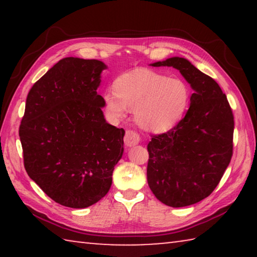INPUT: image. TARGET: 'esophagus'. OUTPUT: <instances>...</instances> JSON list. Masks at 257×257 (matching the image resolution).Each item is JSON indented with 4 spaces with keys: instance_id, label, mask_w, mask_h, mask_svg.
<instances>
[{
    "instance_id": "esophagus-1",
    "label": "esophagus",
    "mask_w": 257,
    "mask_h": 257,
    "mask_svg": "<svg viewBox=\"0 0 257 257\" xmlns=\"http://www.w3.org/2000/svg\"><path fill=\"white\" fill-rule=\"evenodd\" d=\"M124 145L128 146V147H132L137 145L139 142H141V136H139V134L134 132V130H127L124 135Z\"/></svg>"
}]
</instances>
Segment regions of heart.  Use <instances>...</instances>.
<instances>
[{
  "label": "heart",
  "mask_w": 257,
  "mask_h": 257,
  "mask_svg": "<svg viewBox=\"0 0 257 257\" xmlns=\"http://www.w3.org/2000/svg\"><path fill=\"white\" fill-rule=\"evenodd\" d=\"M190 90L179 78H168L149 69L124 72L114 81V90L104 94V103L114 118L127 108L135 110V119L143 129L162 133L171 129L185 115Z\"/></svg>",
  "instance_id": "b5f03b06"
}]
</instances>
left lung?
I'll return each mask as SVG.
<instances>
[{
  "label": "left lung",
  "mask_w": 257,
  "mask_h": 257,
  "mask_svg": "<svg viewBox=\"0 0 257 257\" xmlns=\"http://www.w3.org/2000/svg\"><path fill=\"white\" fill-rule=\"evenodd\" d=\"M179 70L194 93L186 115L147 145V182L160 202L184 207L206 198L232 156L233 114L217 82L179 56L152 63Z\"/></svg>",
  "instance_id": "8db88e82"
}]
</instances>
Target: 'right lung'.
<instances>
[{"mask_svg": "<svg viewBox=\"0 0 257 257\" xmlns=\"http://www.w3.org/2000/svg\"><path fill=\"white\" fill-rule=\"evenodd\" d=\"M104 69L98 60L64 58L26 99L19 128L25 169L67 207L85 208L105 196L123 154L124 130L106 122L96 92Z\"/></svg>", "mask_w": 257, "mask_h": 257, "instance_id": "add662e5", "label": "right lung"}]
</instances>
